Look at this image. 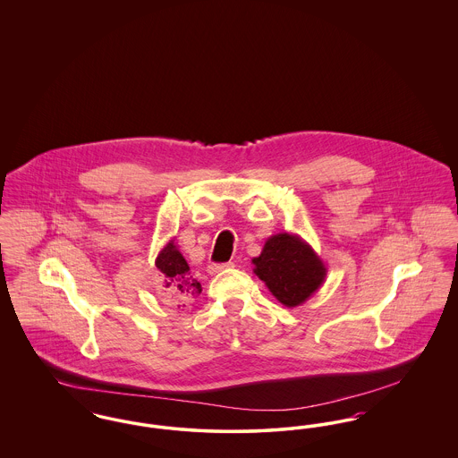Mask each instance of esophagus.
I'll return each mask as SVG.
<instances>
[{
    "label": "esophagus",
    "mask_w": 458,
    "mask_h": 458,
    "mask_svg": "<svg viewBox=\"0 0 458 458\" xmlns=\"http://www.w3.org/2000/svg\"><path fill=\"white\" fill-rule=\"evenodd\" d=\"M230 267H233V262H225V264H211V266L208 267V271H209L211 275H216V273L226 271V269H230Z\"/></svg>",
    "instance_id": "esophagus-1"
}]
</instances>
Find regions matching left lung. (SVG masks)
Returning <instances> with one entry per match:
<instances>
[{"label": "left lung", "mask_w": 458, "mask_h": 458, "mask_svg": "<svg viewBox=\"0 0 458 458\" xmlns=\"http://www.w3.org/2000/svg\"><path fill=\"white\" fill-rule=\"evenodd\" d=\"M252 264L273 297L290 309L304 304L327 280V264L295 233L271 235Z\"/></svg>", "instance_id": "obj_1"}]
</instances>
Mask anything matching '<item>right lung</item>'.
Segmentation results:
<instances>
[{"instance_id":"add662e5","label":"right lung","mask_w":458,"mask_h":458,"mask_svg":"<svg viewBox=\"0 0 458 458\" xmlns=\"http://www.w3.org/2000/svg\"><path fill=\"white\" fill-rule=\"evenodd\" d=\"M156 267L159 275L157 295L168 305L185 307L202 292V286L191 273V267L178 250L174 239L157 254Z\"/></svg>"}]
</instances>
